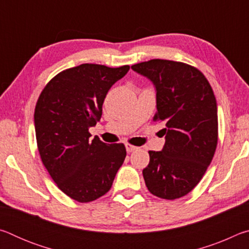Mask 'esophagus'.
Here are the masks:
<instances>
[{
	"label": "esophagus",
	"mask_w": 249,
	"mask_h": 249,
	"mask_svg": "<svg viewBox=\"0 0 249 249\" xmlns=\"http://www.w3.org/2000/svg\"><path fill=\"white\" fill-rule=\"evenodd\" d=\"M125 147H126V150H127V153H132V151H134V150H136V149H137V147H135V146H133V145H130V144H128V142H126V144H125Z\"/></svg>",
	"instance_id": "obj_1"
}]
</instances>
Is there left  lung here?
<instances>
[{"instance_id":"8db88e82","label":"left lung","mask_w":249,"mask_h":249,"mask_svg":"<svg viewBox=\"0 0 249 249\" xmlns=\"http://www.w3.org/2000/svg\"><path fill=\"white\" fill-rule=\"evenodd\" d=\"M132 69L154 83V121L165 126L162 150L148 151L149 163L142 170L146 187L161 199H179L200 182L215 153V96L204 74L183 62L151 59Z\"/></svg>"}]
</instances>
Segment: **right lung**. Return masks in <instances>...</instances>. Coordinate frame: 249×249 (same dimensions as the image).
<instances>
[{
    "label": "right lung",
    "mask_w": 249,
    "mask_h": 249,
    "mask_svg": "<svg viewBox=\"0 0 249 249\" xmlns=\"http://www.w3.org/2000/svg\"><path fill=\"white\" fill-rule=\"evenodd\" d=\"M129 70L83 64L61 71L46 84L36 103V141L57 187L81 203L104 196L123 165V144L90 140L89 128L102 115L108 90Z\"/></svg>",
    "instance_id": "add662e5"
}]
</instances>
